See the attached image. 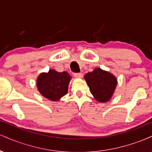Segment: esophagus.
Segmentation results:
<instances>
[{
  "mask_svg": "<svg viewBox=\"0 0 152 152\" xmlns=\"http://www.w3.org/2000/svg\"><path fill=\"white\" fill-rule=\"evenodd\" d=\"M74 76L76 78H82L83 77V74H81V73H74Z\"/></svg>",
  "mask_w": 152,
  "mask_h": 152,
  "instance_id": "obj_1",
  "label": "esophagus"
}]
</instances>
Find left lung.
<instances>
[{"instance_id":"left-lung-1","label":"left lung","mask_w":152,"mask_h":152,"mask_svg":"<svg viewBox=\"0 0 152 152\" xmlns=\"http://www.w3.org/2000/svg\"><path fill=\"white\" fill-rule=\"evenodd\" d=\"M84 78L91 93L100 102H106L111 99L117 83L112 74L99 68L86 74Z\"/></svg>"}]
</instances>
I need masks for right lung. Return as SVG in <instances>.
Returning <instances> with one entry per match:
<instances>
[{
    "label": "right lung",
    "instance_id": "1",
    "mask_svg": "<svg viewBox=\"0 0 152 152\" xmlns=\"http://www.w3.org/2000/svg\"><path fill=\"white\" fill-rule=\"evenodd\" d=\"M71 78L69 73L50 70L40 74L37 78L38 89L50 101H58L68 93V86Z\"/></svg>",
    "mask_w": 152,
    "mask_h": 152
}]
</instances>
